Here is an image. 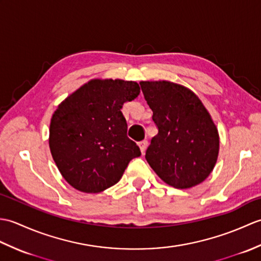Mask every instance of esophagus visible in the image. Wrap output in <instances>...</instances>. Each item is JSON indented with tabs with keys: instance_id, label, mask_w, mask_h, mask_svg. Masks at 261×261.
Returning <instances> with one entry per match:
<instances>
[{
	"instance_id": "obj_1",
	"label": "esophagus",
	"mask_w": 261,
	"mask_h": 261,
	"mask_svg": "<svg viewBox=\"0 0 261 261\" xmlns=\"http://www.w3.org/2000/svg\"><path fill=\"white\" fill-rule=\"evenodd\" d=\"M147 146H148V141L147 140H142V141L139 142V147H140V150H141L142 153L146 151Z\"/></svg>"
}]
</instances>
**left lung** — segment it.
<instances>
[{
  "instance_id": "obj_1",
  "label": "left lung",
  "mask_w": 261,
  "mask_h": 261,
  "mask_svg": "<svg viewBox=\"0 0 261 261\" xmlns=\"http://www.w3.org/2000/svg\"><path fill=\"white\" fill-rule=\"evenodd\" d=\"M141 90L158 129L146 151L156 174L175 188L202 182L213 170L219 134L195 94L170 82H141Z\"/></svg>"
}]
</instances>
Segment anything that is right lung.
I'll return each instance as SVG.
<instances>
[{
  "label": "right lung",
  "mask_w": 261,
  "mask_h": 261,
  "mask_svg": "<svg viewBox=\"0 0 261 261\" xmlns=\"http://www.w3.org/2000/svg\"><path fill=\"white\" fill-rule=\"evenodd\" d=\"M140 94L139 84L94 80L59 105L49 131L53 158L66 181L84 193L115 185L140 148L126 136L121 109Z\"/></svg>",
  "instance_id": "1"
}]
</instances>
